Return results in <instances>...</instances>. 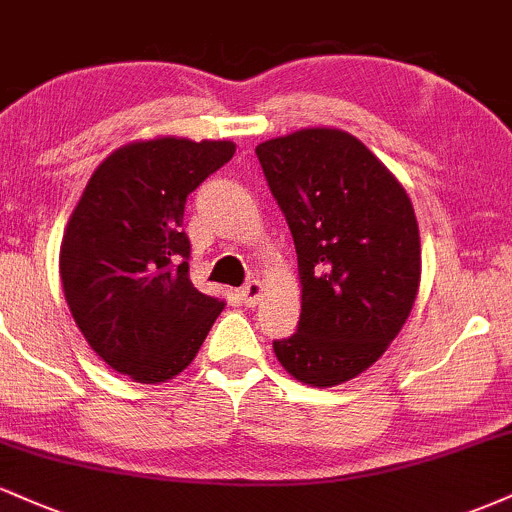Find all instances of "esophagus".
Listing matches in <instances>:
<instances>
[{"label": "esophagus", "instance_id": "1", "mask_svg": "<svg viewBox=\"0 0 512 512\" xmlns=\"http://www.w3.org/2000/svg\"><path fill=\"white\" fill-rule=\"evenodd\" d=\"M238 296H240V301L248 305V308H255V305L260 303V298H262V284L257 279H252L243 286V289L238 291Z\"/></svg>", "mask_w": 512, "mask_h": 512}]
</instances>
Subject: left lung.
<instances>
[{
  "label": "left lung",
  "mask_w": 512,
  "mask_h": 512,
  "mask_svg": "<svg viewBox=\"0 0 512 512\" xmlns=\"http://www.w3.org/2000/svg\"><path fill=\"white\" fill-rule=\"evenodd\" d=\"M255 154L301 276V322L274 354L305 385H342L385 354L416 301L421 243L411 199L342 129H298Z\"/></svg>",
  "instance_id": "8db88e82"
}]
</instances>
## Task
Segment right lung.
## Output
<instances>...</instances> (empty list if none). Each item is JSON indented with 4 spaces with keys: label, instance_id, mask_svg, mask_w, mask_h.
<instances>
[{
    "label": "right lung",
    "instance_id": "add662e5",
    "mask_svg": "<svg viewBox=\"0 0 512 512\" xmlns=\"http://www.w3.org/2000/svg\"><path fill=\"white\" fill-rule=\"evenodd\" d=\"M236 144L158 137L113 151L88 180L60 248L69 310L88 346L137 383L192 363L223 301L190 281L182 214Z\"/></svg>",
    "mask_w": 512,
    "mask_h": 512
}]
</instances>
